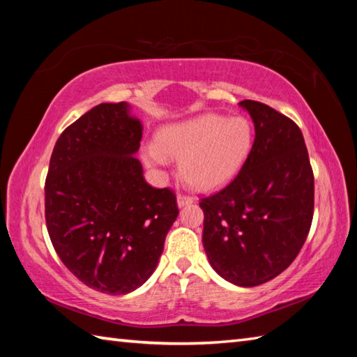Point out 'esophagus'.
I'll return each mask as SVG.
<instances>
[{
	"label": "esophagus",
	"mask_w": 357,
	"mask_h": 357,
	"mask_svg": "<svg viewBox=\"0 0 357 357\" xmlns=\"http://www.w3.org/2000/svg\"><path fill=\"white\" fill-rule=\"evenodd\" d=\"M193 201H195L193 196H190V195H184V193L178 195V206H179V207L190 206V204H192Z\"/></svg>",
	"instance_id": "1"
}]
</instances>
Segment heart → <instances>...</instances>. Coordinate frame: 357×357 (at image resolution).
Returning a JSON list of instances; mask_svg holds the SVG:
<instances>
[{
	"label": "heart",
	"instance_id": "heart-1",
	"mask_svg": "<svg viewBox=\"0 0 357 357\" xmlns=\"http://www.w3.org/2000/svg\"><path fill=\"white\" fill-rule=\"evenodd\" d=\"M253 146V127L244 116L201 115L162 128L158 146L144 147L151 167L181 159V173L188 184L202 190L221 187L236 176Z\"/></svg>",
	"mask_w": 357,
	"mask_h": 357
}]
</instances>
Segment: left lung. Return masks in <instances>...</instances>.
Instances as JSON below:
<instances>
[{
  "label": "left lung",
  "instance_id": "1",
  "mask_svg": "<svg viewBox=\"0 0 357 357\" xmlns=\"http://www.w3.org/2000/svg\"><path fill=\"white\" fill-rule=\"evenodd\" d=\"M255 123V142L239 173L202 196V244L225 280L255 287L288 268L308 236L314 176L298 124L270 105L239 102Z\"/></svg>",
  "mask_w": 357,
  "mask_h": 357
}]
</instances>
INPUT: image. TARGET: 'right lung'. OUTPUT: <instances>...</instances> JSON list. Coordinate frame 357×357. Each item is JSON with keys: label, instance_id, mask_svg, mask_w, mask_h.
I'll list each match as a JSON object with an SVG mask.
<instances>
[{"label": "right lung", "instance_id": "add662e5", "mask_svg": "<svg viewBox=\"0 0 357 357\" xmlns=\"http://www.w3.org/2000/svg\"><path fill=\"white\" fill-rule=\"evenodd\" d=\"M142 127L126 102H102L75 121L52 151L45 225L59 259L96 291L126 294L156 268L179 208L133 155Z\"/></svg>", "mask_w": 357, "mask_h": 357}]
</instances>
